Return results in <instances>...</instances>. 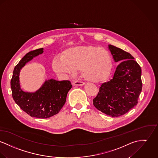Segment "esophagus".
Returning a JSON list of instances; mask_svg holds the SVG:
<instances>
[{
  "instance_id": "34e87169",
  "label": "esophagus",
  "mask_w": 158,
  "mask_h": 158,
  "mask_svg": "<svg viewBox=\"0 0 158 158\" xmlns=\"http://www.w3.org/2000/svg\"><path fill=\"white\" fill-rule=\"evenodd\" d=\"M84 84H85V83L83 82H81V81H76L73 82V85H75V86H82Z\"/></svg>"
}]
</instances>
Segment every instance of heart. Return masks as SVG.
<instances>
[{
	"label": "heart",
	"mask_w": 158,
	"mask_h": 158,
	"mask_svg": "<svg viewBox=\"0 0 158 158\" xmlns=\"http://www.w3.org/2000/svg\"><path fill=\"white\" fill-rule=\"evenodd\" d=\"M61 58L52 62L53 70L58 73H72L80 69L85 80L98 82L109 72L110 56L104 48L94 46H82L65 50Z\"/></svg>",
	"instance_id": "obj_1"
}]
</instances>
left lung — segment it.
Wrapping results in <instances>:
<instances>
[{"instance_id":"obj_1","label":"left lung","mask_w":158,"mask_h":158,"mask_svg":"<svg viewBox=\"0 0 158 158\" xmlns=\"http://www.w3.org/2000/svg\"><path fill=\"white\" fill-rule=\"evenodd\" d=\"M109 49L115 62L120 64L113 79L100 86L93 105L102 112L117 117L137 105L143 86L141 69L129 53L110 44Z\"/></svg>"}]
</instances>
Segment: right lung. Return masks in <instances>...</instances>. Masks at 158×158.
Instances as JSON below:
<instances>
[{
    "label": "right lung",
    "mask_w": 158,
    "mask_h": 158,
    "mask_svg": "<svg viewBox=\"0 0 158 158\" xmlns=\"http://www.w3.org/2000/svg\"><path fill=\"white\" fill-rule=\"evenodd\" d=\"M43 48L32 50L25 55L14 69L11 80L12 98L20 108L32 117L48 118L57 114L64 105L67 95L72 87L70 81L50 79L34 93L22 90L19 73L25 64L43 53Z\"/></svg>",
    "instance_id": "1"
}]
</instances>
